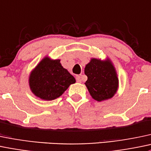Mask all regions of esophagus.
Here are the masks:
<instances>
[{"label":"esophagus","instance_id":"34e87169","mask_svg":"<svg viewBox=\"0 0 151 151\" xmlns=\"http://www.w3.org/2000/svg\"><path fill=\"white\" fill-rule=\"evenodd\" d=\"M76 80H77V82H81L80 76H77V77H76Z\"/></svg>","mask_w":151,"mask_h":151}]
</instances>
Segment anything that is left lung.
<instances>
[{"mask_svg": "<svg viewBox=\"0 0 151 151\" xmlns=\"http://www.w3.org/2000/svg\"><path fill=\"white\" fill-rule=\"evenodd\" d=\"M85 74L88 77L85 84L94 100L101 102L110 99L116 94L119 87V79L110 59L101 61L98 58H91L85 66Z\"/></svg>", "mask_w": 151, "mask_h": 151, "instance_id": "obj_1", "label": "left lung"}]
</instances>
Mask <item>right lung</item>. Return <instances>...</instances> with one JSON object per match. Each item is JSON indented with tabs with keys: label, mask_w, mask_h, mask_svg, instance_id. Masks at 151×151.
I'll return each instance as SVG.
<instances>
[{
	"label": "right lung",
	"mask_w": 151,
	"mask_h": 151,
	"mask_svg": "<svg viewBox=\"0 0 151 151\" xmlns=\"http://www.w3.org/2000/svg\"><path fill=\"white\" fill-rule=\"evenodd\" d=\"M76 82L72 75L61 66L59 59L45 57L31 71L29 85L31 91L45 101H53Z\"/></svg>",
	"instance_id": "obj_1"
}]
</instances>
